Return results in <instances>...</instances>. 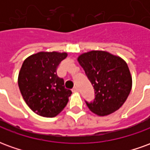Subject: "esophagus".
<instances>
[{"label":"esophagus","instance_id":"1","mask_svg":"<svg viewBox=\"0 0 150 150\" xmlns=\"http://www.w3.org/2000/svg\"><path fill=\"white\" fill-rule=\"evenodd\" d=\"M72 91H73V92H77V91H79V88L77 87H75V88H73Z\"/></svg>","mask_w":150,"mask_h":150}]
</instances>
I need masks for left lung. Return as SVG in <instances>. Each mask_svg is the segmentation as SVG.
<instances>
[{
	"label": "left lung",
	"mask_w": 150,
	"mask_h": 150,
	"mask_svg": "<svg viewBox=\"0 0 150 150\" xmlns=\"http://www.w3.org/2000/svg\"><path fill=\"white\" fill-rule=\"evenodd\" d=\"M78 61L95 90L94 100L85 101L88 108L100 116L118 110L132 88V77L125 61L102 50L83 53Z\"/></svg>",
	"instance_id": "8db88e82"
}]
</instances>
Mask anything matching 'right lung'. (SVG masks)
<instances>
[{"label": "right lung", "instance_id": "add662e5", "mask_svg": "<svg viewBox=\"0 0 150 150\" xmlns=\"http://www.w3.org/2000/svg\"><path fill=\"white\" fill-rule=\"evenodd\" d=\"M67 53L38 52L25 60L18 75L21 96L31 110L44 117L57 116L68 102L71 91L57 75Z\"/></svg>", "mask_w": 150, "mask_h": 150}]
</instances>
